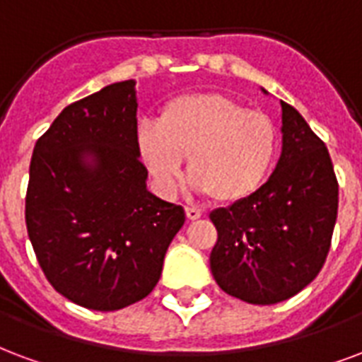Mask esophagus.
Returning <instances> with one entry per match:
<instances>
[{
    "label": "esophagus",
    "instance_id": "esophagus-1",
    "mask_svg": "<svg viewBox=\"0 0 362 362\" xmlns=\"http://www.w3.org/2000/svg\"><path fill=\"white\" fill-rule=\"evenodd\" d=\"M186 216H188L189 221H197L202 216V211L195 207H186Z\"/></svg>",
    "mask_w": 362,
    "mask_h": 362
}]
</instances>
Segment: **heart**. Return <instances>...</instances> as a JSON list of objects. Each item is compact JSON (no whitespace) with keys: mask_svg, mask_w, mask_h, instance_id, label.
Instances as JSON below:
<instances>
[{"mask_svg":"<svg viewBox=\"0 0 362 362\" xmlns=\"http://www.w3.org/2000/svg\"><path fill=\"white\" fill-rule=\"evenodd\" d=\"M136 146L163 194H174L188 157L192 186L216 202L253 195L269 178L280 147L274 120L222 93L168 101L159 120H141Z\"/></svg>","mask_w":362,"mask_h":362,"instance_id":"heart-1","label":"heart"}]
</instances>
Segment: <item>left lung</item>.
Instances as JSON below:
<instances>
[{
	"label": "left lung",
	"instance_id": "left-lung-1",
	"mask_svg": "<svg viewBox=\"0 0 362 362\" xmlns=\"http://www.w3.org/2000/svg\"><path fill=\"white\" fill-rule=\"evenodd\" d=\"M280 105L282 155L274 173L253 195L209 215L218 234L211 272L222 291L253 305L286 301L317 278L338 218L328 149L293 107Z\"/></svg>",
	"mask_w": 362,
	"mask_h": 362
}]
</instances>
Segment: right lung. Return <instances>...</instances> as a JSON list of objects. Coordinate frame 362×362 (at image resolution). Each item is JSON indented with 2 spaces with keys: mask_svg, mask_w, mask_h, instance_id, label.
Masks as SVG:
<instances>
[{
  "mask_svg": "<svg viewBox=\"0 0 362 362\" xmlns=\"http://www.w3.org/2000/svg\"><path fill=\"white\" fill-rule=\"evenodd\" d=\"M134 80L65 107L36 141L26 230L40 267L69 301L119 310L149 296L186 221L147 192Z\"/></svg>",
  "mask_w": 362,
  "mask_h": 362,
  "instance_id": "add662e5",
  "label": "right lung"
}]
</instances>
